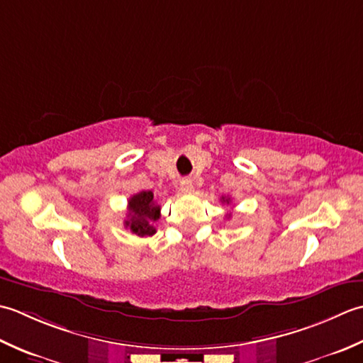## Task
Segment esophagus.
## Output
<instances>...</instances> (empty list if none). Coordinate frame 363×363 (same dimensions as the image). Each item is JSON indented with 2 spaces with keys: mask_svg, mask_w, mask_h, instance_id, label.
<instances>
[{
  "mask_svg": "<svg viewBox=\"0 0 363 363\" xmlns=\"http://www.w3.org/2000/svg\"><path fill=\"white\" fill-rule=\"evenodd\" d=\"M180 188H182L183 192H186V194H191V192L194 191V184H192L191 180L186 179V180L182 182V186H180Z\"/></svg>",
  "mask_w": 363,
  "mask_h": 363,
  "instance_id": "obj_1",
  "label": "esophagus"
}]
</instances>
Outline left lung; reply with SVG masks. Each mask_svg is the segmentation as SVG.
I'll return each mask as SVG.
<instances>
[{"instance_id":"1","label":"left lung","mask_w":363,"mask_h":363,"mask_svg":"<svg viewBox=\"0 0 363 363\" xmlns=\"http://www.w3.org/2000/svg\"><path fill=\"white\" fill-rule=\"evenodd\" d=\"M223 202H225L228 205V203H230V197H223ZM227 218H230V214H228Z\"/></svg>"}]
</instances>
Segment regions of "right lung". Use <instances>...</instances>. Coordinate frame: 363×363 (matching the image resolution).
I'll use <instances>...</instances> for the list:
<instances>
[{
    "label": "right lung",
    "mask_w": 363,
    "mask_h": 363,
    "mask_svg": "<svg viewBox=\"0 0 363 363\" xmlns=\"http://www.w3.org/2000/svg\"><path fill=\"white\" fill-rule=\"evenodd\" d=\"M161 206L157 203L152 191H140L131 196L128 201V218L125 220V227L138 235L139 238L152 236L157 233L153 227L155 220L160 219Z\"/></svg>",
    "instance_id": "right-lung-1"
}]
</instances>
